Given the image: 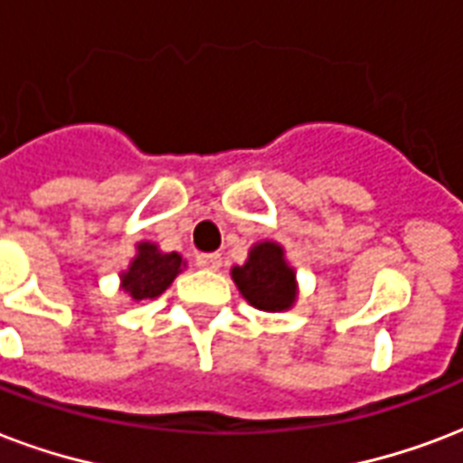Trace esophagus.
<instances>
[{
  "instance_id": "34e87169",
  "label": "esophagus",
  "mask_w": 463,
  "mask_h": 463,
  "mask_svg": "<svg viewBox=\"0 0 463 463\" xmlns=\"http://www.w3.org/2000/svg\"><path fill=\"white\" fill-rule=\"evenodd\" d=\"M196 267H201V269H218L221 267V255H216V252L196 255Z\"/></svg>"
}]
</instances>
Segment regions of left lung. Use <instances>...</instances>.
Here are the masks:
<instances>
[{
    "instance_id": "left-lung-1",
    "label": "left lung",
    "mask_w": 463,
    "mask_h": 463,
    "mask_svg": "<svg viewBox=\"0 0 463 463\" xmlns=\"http://www.w3.org/2000/svg\"><path fill=\"white\" fill-rule=\"evenodd\" d=\"M232 281L250 306L264 313H281L296 303V271L284 247L271 240L257 242L242 267H232Z\"/></svg>"
}]
</instances>
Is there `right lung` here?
I'll return each mask as SVG.
<instances>
[{
  "instance_id": "obj_1",
  "label": "right lung",
  "mask_w": 463,
  "mask_h": 463,
  "mask_svg": "<svg viewBox=\"0 0 463 463\" xmlns=\"http://www.w3.org/2000/svg\"><path fill=\"white\" fill-rule=\"evenodd\" d=\"M136 250L128 269L121 271V288L133 301L165 294L176 274L186 267L179 252H162L155 242H137Z\"/></svg>"
}]
</instances>
